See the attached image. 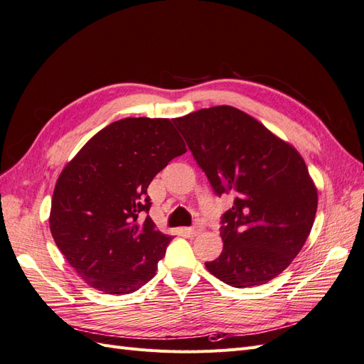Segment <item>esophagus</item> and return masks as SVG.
I'll use <instances>...</instances> for the list:
<instances>
[{
	"instance_id": "1",
	"label": "esophagus",
	"mask_w": 364,
	"mask_h": 364,
	"mask_svg": "<svg viewBox=\"0 0 364 364\" xmlns=\"http://www.w3.org/2000/svg\"><path fill=\"white\" fill-rule=\"evenodd\" d=\"M202 230H203V228H202L200 225H196V226H191V228H186L185 232L188 234V235H193V237H194V235H197V234H200Z\"/></svg>"
}]
</instances>
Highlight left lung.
<instances>
[{
	"instance_id": "left-lung-1",
	"label": "left lung",
	"mask_w": 364,
	"mask_h": 364,
	"mask_svg": "<svg viewBox=\"0 0 364 364\" xmlns=\"http://www.w3.org/2000/svg\"><path fill=\"white\" fill-rule=\"evenodd\" d=\"M217 196L234 205L223 214V250L209 273L237 289L266 284L287 269L311 232L317 188L291 144L232 106L174 118Z\"/></svg>"
}]
</instances>
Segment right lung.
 <instances>
[{"mask_svg":"<svg viewBox=\"0 0 364 364\" xmlns=\"http://www.w3.org/2000/svg\"><path fill=\"white\" fill-rule=\"evenodd\" d=\"M186 151L168 118H124L95 134L54 186L50 230L77 274L106 294H129L156 274L171 241L147 215V188Z\"/></svg>","mask_w":364,"mask_h":364,"instance_id":"obj_1","label":"right lung"}]
</instances>
